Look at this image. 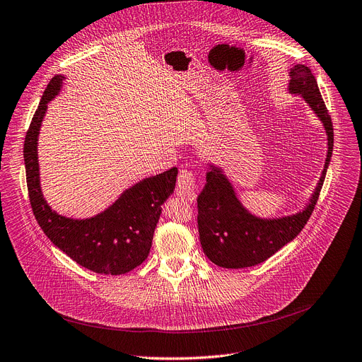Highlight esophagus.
<instances>
[{"label": "esophagus", "instance_id": "1", "mask_svg": "<svg viewBox=\"0 0 362 362\" xmlns=\"http://www.w3.org/2000/svg\"><path fill=\"white\" fill-rule=\"evenodd\" d=\"M177 194L180 197L188 200V202H196L197 199V184L196 177L191 171H181L177 180Z\"/></svg>", "mask_w": 362, "mask_h": 362}]
</instances>
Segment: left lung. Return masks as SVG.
I'll list each match as a JSON object with an SVG mask.
<instances>
[{"instance_id":"obj_1","label":"left lung","mask_w":362,"mask_h":362,"mask_svg":"<svg viewBox=\"0 0 362 362\" xmlns=\"http://www.w3.org/2000/svg\"><path fill=\"white\" fill-rule=\"evenodd\" d=\"M288 91L300 94L323 123L327 155L320 180L304 210L291 216L261 218L242 206L223 171L210 165L207 182L197 197V223L203 251L218 267L236 269L267 261L303 230L317 203L333 151L332 119L309 66L298 64L290 69Z\"/></svg>"}]
</instances>
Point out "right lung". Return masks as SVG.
Masks as SVG:
<instances>
[{"label":"right lung","instance_id":"obj_1","mask_svg":"<svg viewBox=\"0 0 362 362\" xmlns=\"http://www.w3.org/2000/svg\"><path fill=\"white\" fill-rule=\"evenodd\" d=\"M64 78L57 75L50 79L24 139L25 180L32 210L45 235L76 264L98 274H126L148 258L162 204L174 192L178 170L174 166L139 181L94 217L79 220L53 211L40 188L37 139L47 103L61 91Z\"/></svg>","mask_w":362,"mask_h":362}]
</instances>
